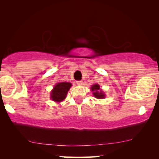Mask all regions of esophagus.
Masks as SVG:
<instances>
[{
  "label": "esophagus",
  "instance_id": "34e87169",
  "mask_svg": "<svg viewBox=\"0 0 159 159\" xmlns=\"http://www.w3.org/2000/svg\"><path fill=\"white\" fill-rule=\"evenodd\" d=\"M82 83H83L82 80H77V81H76V84L80 85L82 84Z\"/></svg>",
  "mask_w": 159,
  "mask_h": 159
}]
</instances>
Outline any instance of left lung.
<instances>
[{"label":"left lung","mask_w":159,"mask_h":159,"mask_svg":"<svg viewBox=\"0 0 159 159\" xmlns=\"http://www.w3.org/2000/svg\"><path fill=\"white\" fill-rule=\"evenodd\" d=\"M99 88H100V87H99V85L98 84H95L93 85L92 87H91V90H92V91H93V95L96 98H98V99H102L104 98V94L102 92V90H99Z\"/></svg>","instance_id":"left-lung-1"}]
</instances>
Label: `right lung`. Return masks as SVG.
Segmentation results:
<instances>
[{
  "instance_id": "1",
  "label": "right lung",
  "mask_w": 159,
  "mask_h": 159,
  "mask_svg": "<svg viewBox=\"0 0 159 159\" xmlns=\"http://www.w3.org/2000/svg\"><path fill=\"white\" fill-rule=\"evenodd\" d=\"M71 84L70 83H59L55 85L54 89L51 93V98L53 101L61 102L66 98L67 92L71 88Z\"/></svg>"
}]
</instances>
